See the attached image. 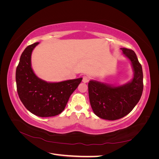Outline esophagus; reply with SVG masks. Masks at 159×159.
<instances>
[{
    "instance_id": "obj_1",
    "label": "esophagus",
    "mask_w": 159,
    "mask_h": 159,
    "mask_svg": "<svg viewBox=\"0 0 159 159\" xmlns=\"http://www.w3.org/2000/svg\"><path fill=\"white\" fill-rule=\"evenodd\" d=\"M89 80H90V78L88 75H84L83 77L82 81L84 83H88V82H89Z\"/></svg>"
}]
</instances>
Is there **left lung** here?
I'll use <instances>...</instances> for the list:
<instances>
[{
  "label": "left lung",
  "instance_id": "8db88e82",
  "mask_svg": "<svg viewBox=\"0 0 159 159\" xmlns=\"http://www.w3.org/2000/svg\"><path fill=\"white\" fill-rule=\"evenodd\" d=\"M123 54L131 61L134 71L131 82L117 87L95 81L88 83L90 104L94 113L107 120H117L129 114L140 100L143 90L141 64L134 52L122 48Z\"/></svg>",
  "mask_w": 159,
  "mask_h": 159
}]
</instances>
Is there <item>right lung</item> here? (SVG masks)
Wrapping results in <instances>:
<instances>
[{
	"label": "right lung",
	"mask_w": 159,
	"mask_h": 159,
	"mask_svg": "<svg viewBox=\"0 0 159 159\" xmlns=\"http://www.w3.org/2000/svg\"><path fill=\"white\" fill-rule=\"evenodd\" d=\"M38 44L28 46L20 56L16 70L17 92L30 112L41 117H52L63 111L82 78L57 83H48L38 78L31 68L32 52Z\"/></svg>",
	"instance_id": "obj_1"
}]
</instances>
